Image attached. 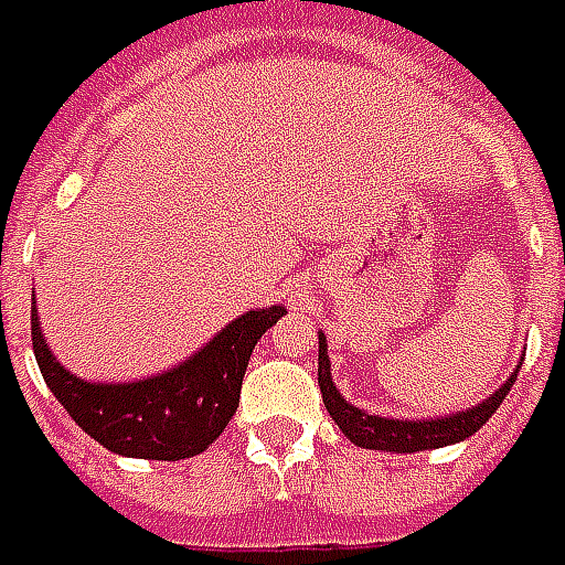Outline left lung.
Wrapping results in <instances>:
<instances>
[{
    "label": "left lung",
    "instance_id": "1",
    "mask_svg": "<svg viewBox=\"0 0 565 565\" xmlns=\"http://www.w3.org/2000/svg\"><path fill=\"white\" fill-rule=\"evenodd\" d=\"M520 365L511 371V377L499 386V390L483 398L481 404L468 407V411H456L447 417L435 419H395L380 417V414H367L362 407L350 404L331 380V362H328V343L326 334L319 331V390H322V402H326L328 414L338 423L340 431L365 450H383V454H419V450H435V447H447V444L466 441L475 431L481 429L487 419L493 417L495 407L505 402V395L518 380Z\"/></svg>",
    "mask_w": 565,
    "mask_h": 565
}]
</instances>
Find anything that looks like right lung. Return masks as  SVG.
I'll return each mask as SVG.
<instances>
[{
	"label": "right lung",
	"instance_id": "add662e5",
	"mask_svg": "<svg viewBox=\"0 0 565 565\" xmlns=\"http://www.w3.org/2000/svg\"><path fill=\"white\" fill-rule=\"evenodd\" d=\"M286 316L282 303L255 307L170 371L127 383H94L51 353L33 298V353L47 390L94 441L118 456L188 459L203 454L237 414L239 386L255 343Z\"/></svg>",
	"mask_w": 565,
	"mask_h": 565
}]
</instances>
